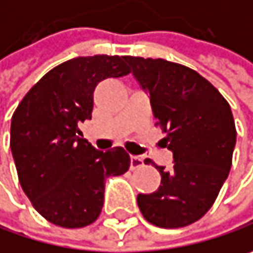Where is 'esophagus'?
<instances>
[{
  "instance_id": "esophagus-1",
  "label": "esophagus",
  "mask_w": 253,
  "mask_h": 253,
  "mask_svg": "<svg viewBox=\"0 0 253 253\" xmlns=\"http://www.w3.org/2000/svg\"><path fill=\"white\" fill-rule=\"evenodd\" d=\"M143 166V160L139 157H130V170H136L140 169Z\"/></svg>"
}]
</instances>
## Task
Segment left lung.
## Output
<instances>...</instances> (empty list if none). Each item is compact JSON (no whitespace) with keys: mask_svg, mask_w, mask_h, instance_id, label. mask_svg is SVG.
<instances>
[{"mask_svg":"<svg viewBox=\"0 0 253 253\" xmlns=\"http://www.w3.org/2000/svg\"><path fill=\"white\" fill-rule=\"evenodd\" d=\"M142 89L149 93L157 126L167 133L164 146L173 167L154 164L158 190L137 195L146 221L177 228L202 218L224 184L236 145V126L224 96L198 72L163 58L125 57Z\"/></svg>","mask_w":253,"mask_h":253,"instance_id":"8db88e82","label":"left lung"}]
</instances>
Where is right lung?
I'll return each mask as SVG.
<instances>
[{
	"label": "right lung",
	"instance_id": "1",
	"mask_svg": "<svg viewBox=\"0 0 253 253\" xmlns=\"http://www.w3.org/2000/svg\"><path fill=\"white\" fill-rule=\"evenodd\" d=\"M128 73L125 57H77L49 70L16 108L10 148L19 181L49 223L66 228L92 224L104 205L105 177L128 170L123 148L98 151L79 130L92 117L96 84Z\"/></svg>",
	"mask_w": 253,
	"mask_h": 253
}]
</instances>
